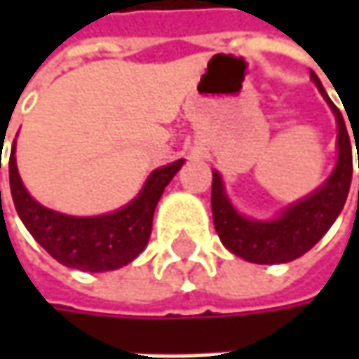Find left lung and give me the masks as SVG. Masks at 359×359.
I'll use <instances>...</instances> for the list:
<instances>
[{"label": "left lung", "instance_id": "1", "mask_svg": "<svg viewBox=\"0 0 359 359\" xmlns=\"http://www.w3.org/2000/svg\"><path fill=\"white\" fill-rule=\"evenodd\" d=\"M311 79L325 97L327 105L332 107L338 121V161L324 186L318 187L308 198L285 208L276 219L262 222L243 217L236 212V208L231 205L224 191L219 173L214 172L212 214L215 231L231 254L254 264H285L310 252L336 222L350 191L353 172L350 135L339 109L327 97L320 77L311 72Z\"/></svg>", "mask_w": 359, "mask_h": 359}]
</instances>
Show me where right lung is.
Instances as JSON below:
<instances>
[{
  "mask_svg": "<svg viewBox=\"0 0 359 359\" xmlns=\"http://www.w3.org/2000/svg\"><path fill=\"white\" fill-rule=\"evenodd\" d=\"M182 165L184 159H177L151 172L137 198L114 214L76 217L48 210L27 194L18 173L13 142L9 187L23 226L51 257L81 271H109L128 266L144 252L151 236L156 205Z\"/></svg>",
  "mask_w": 359,
  "mask_h": 359,
  "instance_id": "add662e5",
  "label": "right lung"
}]
</instances>
